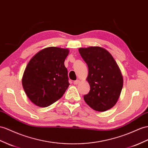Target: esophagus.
Segmentation results:
<instances>
[{"instance_id": "obj_1", "label": "esophagus", "mask_w": 148, "mask_h": 148, "mask_svg": "<svg viewBox=\"0 0 148 148\" xmlns=\"http://www.w3.org/2000/svg\"><path fill=\"white\" fill-rule=\"evenodd\" d=\"M79 80H75V81H74V82H73V84H75V85H76V84H78L79 83Z\"/></svg>"}]
</instances>
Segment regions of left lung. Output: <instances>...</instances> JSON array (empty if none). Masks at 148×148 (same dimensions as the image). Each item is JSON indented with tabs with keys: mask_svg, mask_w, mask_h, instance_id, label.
<instances>
[{
	"mask_svg": "<svg viewBox=\"0 0 148 148\" xmlns=\"http://www.w3.org/2000/svg\"><path fill=\"white\" fill-rule=\"evenodd\" d=\"M79 52L87 64V80L90 90L84 99L92 109L103 112L112 108L119 99L123 86L121 71L113 57L100 47L79 48Z\"/></svg>",
	"mask_w": 148,
	"mask_h": 148,
	"instance_id": "8db88e82",
	"label": "left lung"
}]
</instances>
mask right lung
Listing matches in <instances>:
<instances>
[{"label": "right lung", "instance_id": "1", "mask_svg": "<svg viewBox=\"0 0 148 148\" xmlns=\"http://www.w3.org/2000/svg\"><path fill=\"white\" fill-rule=\"evenodd\" d=\"M69 50L56 47L42 49L30 60L22 77L24 91L32 103L45 108L61 97L69 86L64 60Z\"/></svg>", "mask_w": 148, "mask_h": 148}]
</instances>
